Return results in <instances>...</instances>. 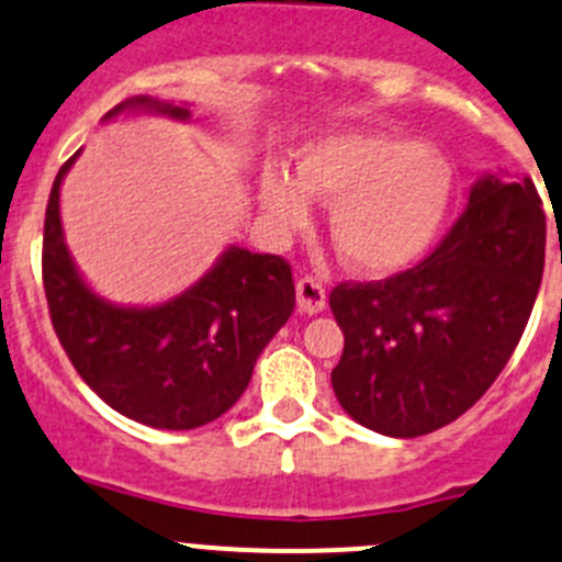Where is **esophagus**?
Segmentation results:
<instances>
[{
	"mask_svg": "<svg viewBox=\"0 0 562 562\" xmlns=\"http://www.w3.org/2000/svg\"><path fill=\"white\" fill-rule=\"evenodd\" d=\"M324 303H327V292H324L319 279L305 276V279L297 281V308L303 314H319V311H324Z\"/></svg>",
	"mask_w": 562,
	"mask_h": 562,
	"instance_id": "1",
	"label": "esophagus"
}]
</instances>
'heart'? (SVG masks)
<instances>
[{"label":"heart","mask_w":562,"mask_h":562,"mask_svg":"<svg viewBox=\"0 0 562 562\" xmlns=\"http://www.w3.org/2000/svg\"><path fill=\"white\" fill-rule=\"evenodd\" d=\"M452 187V165L438 148L390 132H344L308 143L294 176L268 167L259 202L283 229L308 216V194L329 202L338 257L360 273H392L436 238Z\"/></svg>","instance_id":"heart-1"}]
</instances>
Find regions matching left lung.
Here are the masks:
<instances>
[{"label": "left lung", "instance_id": "obj_1", "mask_svg": "<svg viewBox=\"0 0 562 562\" xmlns=\"http://www.w3.org/2000/svg\"><path fill=\"white\" fill-rule=\"evenodd\" d=\"M547 218L533 181L479 178L449 235L416 268L338 283V403L368 430L416 438L465 414L506 368L543 276Z\"/></svg>", "mask_w": 562, "mask_h": 562}]
</instances>
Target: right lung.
Segmentation results:
<instances>
[{
    "instance_id": "right-lung-1",
    "label": "right lung",
    "mask_w": 562,
    "mask_h": 562,
    "mask_svg": "<svg viewBox=\"0 0 562 562\" xmlns=\"http://www.w3.org/2000/svg\"><path fill=\"white\" fill-rule=\"evenodd\" d=\"M159 113L189 121L187 105L132 97L105 115ZM80 154V151H78ZM65 161L45 207L43 283L50 322L80 379L119 414L194 430L238 403L257 357L294 311L292 270L276 254L229 246L187 292L159 305H115L75 268L61 229Z\"/></svg>"
}]
</instances>
